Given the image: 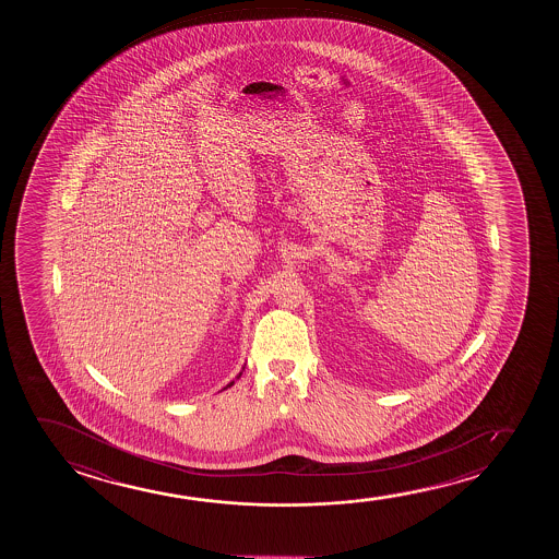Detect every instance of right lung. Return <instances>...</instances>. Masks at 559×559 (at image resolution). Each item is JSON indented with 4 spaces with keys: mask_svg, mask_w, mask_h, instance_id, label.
I'll list each match as a JSON object with an SVG mask.
<instances>
[{
    "mask_svg": "<svg viewBox=\"0 0 559 559\" xmlns=\"http://www.w3.org/2000/svg\"><path fill=\"white\" fill-rule=\"evenodd\" d=\"M227 388H230V383H229V385H227Z\"/></svg>",
    "mask_w": 559,
    "mask_h": 559,
    "instance_id": "add662e5",
    "label": "right lung"
}]
</instances>
